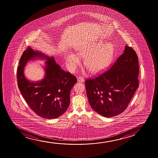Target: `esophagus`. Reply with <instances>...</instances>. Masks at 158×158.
<instances>
[{
  "label": "esophagus",
  "mask_w": 158,
  "mask_h": 158,
  "mask_svg": "<svg viewBox=\"0 0 158 158\" xmlns=\"http://www.w3.org/2000/svg\"><path fill=\"white\" fill-rule=\"evenodd\" d=\"M77 81L79 82H85V78L83 77L80 76V77H78Z\"/></svg>",
  "instance_id": "34e87169"
}]
</instances>
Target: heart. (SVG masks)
<instances>
[{
  "mask_svg": "<svg viewBox=\"0 0 158 158\" xmlns=\"http://www.w3.org/2000/svg\"><path fill=\"white\" fill-rule=\"evenodd\" d=\"M114 47L111 42L105 43L101 39L88 42L78 50L80 56H85V64L90 71L98 73L106 69L113 58ZM65 59L71 71L75 70L80 63L77 55L68 52Z\"/></svg>",
  "mask_w": 158,
  "mask_h": 158,
  "instance_id": "obj_1",
  "label": "heart"
}]
</instances>
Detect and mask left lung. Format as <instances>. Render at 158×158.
Masks as SVG:
<instances>
[{
    "label": "left lung",
    "mask_w": 158,
    "mask_h": 158,
    "mask_svg": "<svg viewBox=\"0 0 158 158\" xmlns=\"http://www.w3.org/2000/svg\"><path fill=\"white\" fill-rule=\"evenodd\" d=\"M139 62L128 45L108 70L85 81L89 104L100 115L111 118L126 109L139 87Z\"/></svg>",
    "instance_id": "left-lung-1"
}]
</instances>
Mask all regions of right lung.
<instances>
[{
    "label": "right lung",
    "mask_w": 158,
    "mask_h": 158,
    "mask_svg": "<svg viewBox=\"0 0 158 158\" xmlns=\"http://www.w3.org/2000/svg\"><path fill=\"white\" fill-rule=\"evenodd\" d=\"M45 59V77L36 82L24 76V68L29 60ZM17 68L18 88L29 107L36 114L48 119L56 118L64 113L70 104V93L77 78L60 69L53 57L31 48L23 53Z\"/></svg>",
    "instance_id": "1"
}]
</instances>
